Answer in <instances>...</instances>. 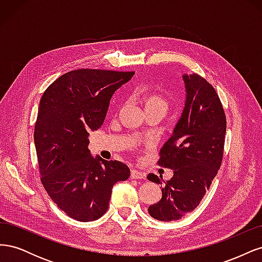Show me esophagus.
Returning <instances> with one entry per match:
<instances>
[{
  "instance_id": "obj_1",
  "label": "esophagus",
  "mask_w": 262,
  "mask_h": 262,
  "mask_svg": "<svg viewBox=\"0 0 262 262\" xmlns=\"http://www.w3.org/2000/svg\"><path fill=\"white\" fill-rule=\"evenodd\" d=\"M146 177V173L143 171H140L137 169L131 170V178L132 179H144Z\"/></svg>"
}]
</instances>
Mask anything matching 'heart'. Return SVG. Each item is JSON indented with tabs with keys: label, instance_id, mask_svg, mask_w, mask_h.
Returning <instances> with one entry per match:
<instances>
[{
	"label": "heart",
	"instance_id": "1",
	"mask_svg": "<svg viewBox=\"0 0 262 262\" xmlns=\"http://www.w3.org/2000/svg\"><path fill=\"white\" fill-rule=\"evenodd\" d=\"M138 98L141 104L143 105L145 113L157 110V112H162L165 114L166 110L168 108L167 98L160 92L147 91L144 93H141Z\"/></svg>",
	"mask_w": 262,
	"mask_h": 262
}]
</instances>
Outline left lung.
Here are the masks:
<instances>
[{
	"label": "left lung",
	"mask_w": 262,
	"mask_h": 262,
	"mask_svg": "<svg viewBox=\"0 0 262 262\" xmlns=\"http://www.w3.org/2000/svg\"><path fill=\"white\" fill-rule=\"evenodd\" d=\"M186 104L168 141L160 152L158 165L169 168L173 176L162 188V199L148 207L155 220H180L200 204L223 158L226 117L214 87L200 75L182 76ZM149 181L162 179L148 173Z\"/></svg>",
	"instance_id": "1"
}]
</instances>
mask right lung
<instances>
[{"instance_id":"1","label":"right lung","mask_w":262,"mask_h":262,"mask_svg":"<svg viewBox=\"0 0 262 262\" xmlns=\"http://www.w3.org/2000/svg\"><path fill=\"white\" fill-rule=\"evenodd\" d=\"M133 75L73 70L55 80L40 99L34 132L40 179L51 200L76 221L104 215L114 185L130 177L125 164L91 155L89 131L100 128L114 93Z\"/></svg>"}]
</instances>
